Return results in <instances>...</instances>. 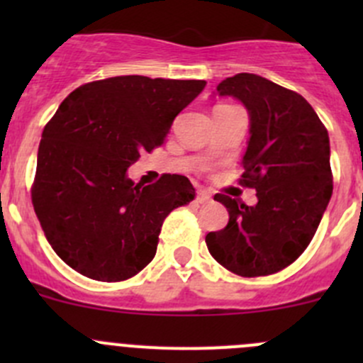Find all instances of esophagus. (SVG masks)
<instances>
[{
	"instance_id": "34e87169",
	"label": "esophagus",
	"mask_w": 363,
	"mask_h": 363,
	"mask_svg": "<svg viewBox=\"0 0 363 363\" xmlns=\"http://www.w3.org/2000/svg\"><path fill=\"white\" fill-rule=\"evenodd\" d=\"M211 200V195L207 191H199L196 193V203H207Z\"/></svg>"
}]
</instances>
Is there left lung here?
<instances>
[{
    "mask_svg": "<svg viewBox=\"0 0 363 363\" xmlns=\"http://www.w3.org/2000/svg\"><path fill=\"white\" fill-rule=\"evenodd\" d=\"M216 94L237 98L250 113L240 182L256 189L258 203L216 195L230 219L205 242L230 272L269 276L302 255L330 202L328 131L306 98L255 73L228 77Z\"/></svg>",
    "mask_w": 363,
    "mask_h": 363,
    "instance_id": "obj_1",
    "label": "left lung"
}]
</instances>
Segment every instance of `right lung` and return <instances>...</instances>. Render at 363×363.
Returning a JSON list of instances; mask_svg holds the SVG:
<instances>
[{"instance_id":"obj_1","label":"right lung","mask_w":363,"mask_h":363,"mask_svg":"<svg viewBox=\"0 0 363 363\" xmlns=\"http://www.w3.org/2000/svg\"><path fill=\"white\" fill-rule=\"evenodd\" d=\"M205 80L111 77L69 93L43 128L33 207L67 265L96 281H124L156 255L164 218L195 199L184 175L135 184L128 168L163 144Z\"/></svg>"}]
</instances>
